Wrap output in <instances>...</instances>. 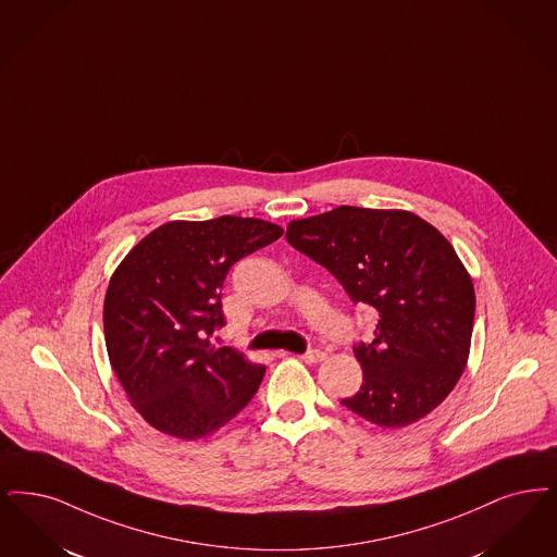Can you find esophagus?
I'll return each instance as SVG.
<instances>
[{
  "label": "esophagus",
  "instance_id": "34e87169",
  "mask_svg": "<svg viewBox=\"0 0 557 557\" xmlns=\"http://www.w3.org/2000/svg\"><path fill=\"white\" fill-rule=\"evenodd\" d=\"M325 357H327V355H325L323 350H307L300 358H302L305 362H321V360H325Z\"/></svg>",
  "mask_w": 557,
  "mask_h": 557
}]
</instances>
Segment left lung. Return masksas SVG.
Returning a JSON list of instances; mask_svg holds the SVG:
<instances>
[{"label":"left lung","mask_w":557,"mask_h":557,"mask_svg":"<svg viewBox=\"0 0 557 557\" xmlns=\"http://www.w3.org/2000/svg\"><path fill=\"white\" fill-rule=\"evenodd\" d=\"M286 240L377 311L375 339L355 346L362 385L342 404L385 429L437 408L467 367L474 321L472 280L442 232L410 211L342 205L289 222Z\"/></svg>","instance_id":"8db88e82"}]
</instances>
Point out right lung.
Here are the masks:
<instances>
[{"mask_svg":"<svg viewBox=\"0 0 557 557\" xmlns=\"http://www.w3.org/2000/svg\"><path fill=\"white\" fill-rule=\"evenodd\" d=\"M282 234L275 223L236 215L168 222L113 271L103 305L108 355L134 410L157 431L207 437L257 394L265 367L209 337L225 323L227 271Z\"/></svg>","mask_w":557,"mask_h":557,"instance_id":"right-lung-1","label":"right lung"}]
</instances>
